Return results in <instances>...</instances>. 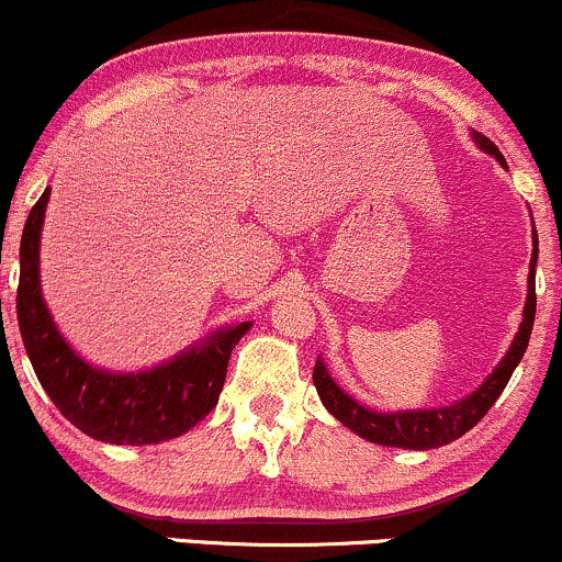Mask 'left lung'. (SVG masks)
<instances>
[{
	"label": "left lung",
	"mask_w": 562,
	"mask_h": 562,
	"mask_svg": "<svg viewBox=\"0 0 562 562\" xmlns=\"http://www.w3.org/2000/svg\"><path fill=\"white\" fill-rule=\"evenodd\" d=\"M475 145L483 153L499 160L507 169V160L499 153V147L492 139L483 137L481 132H470ZM533 222V218H531ZM531 267H528V295L524 306V319H520L518 333H515L513 344H509L507 353L499 359V364L488 372V378L468 393L460 402H451L443 406H430V409H398V412H383L372 409L362 402H357L353 396L340 389L335 383L330 372H327L325 359L317 357L314 364V385L325 404V409L330 412L335 420H340L348 430H353L357 436L367 438L370 443H380V447H396V449H438L443 443H451L454 438L465 436L475 423L492 409V404L499 398V393L505 391V385L513 378L515 367L524 359L528 338H531L533 327V314H537V259H539V237L537 229H531Z\"/></svg>",
	"instance_id": "obj_1"
}]
</instances>
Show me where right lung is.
Segmentation results:
<instances>
[{"label":"right lung","mask_w":562,"mask_h":562,"mask_svg":"<svg viewBox=\"0 0 562 562\" xmlns=\"http://www.w3.org/2000/svg\"><path fill=\"white\" fill-rule=\"evenodd\" d=\"M49 190L36 200L21 237L18 325L38 383L68 423L94 441L145 447L187 434L218 402L232 348L254 322L222 327L150 370L97 367L68 344L42 295V227Z\"/></svg>","instance_id":"add662e5"}]
</instances>
